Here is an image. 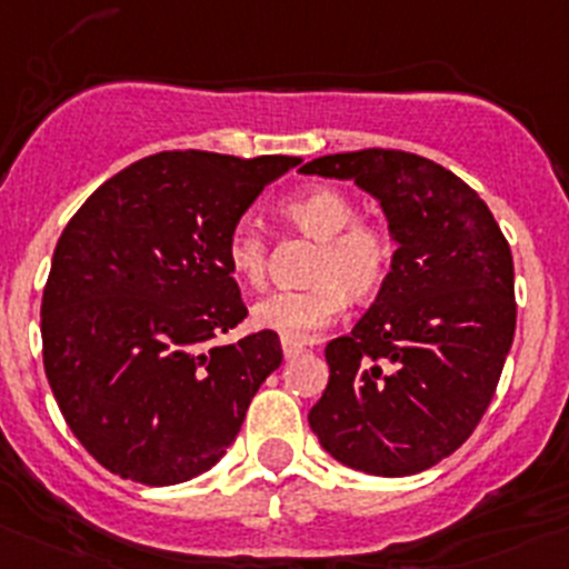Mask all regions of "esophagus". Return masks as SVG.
Returning <instances> with one entry per match:
<instances>
[{
  "label": "esophagus",
  "instance_id": "1",
  "mask_svg": "<svg viewBox=\"0 0 569 569\" xmlns=\"http://www.w3.org/2000/svg\"><path fill=\"white\" fill-rule=\"evenodd\" d=\"M281 351H284V357H288V360H293V357H299V355H305L307 351V346L301 343V340H281Z\"/></svg>",
  "mask_w": 569,
  "mask_h": 569
}]
</instances>
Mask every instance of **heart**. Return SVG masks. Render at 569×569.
<instances>
[{
    "label": "heart",
    "instance_id": "heart-1",
    "mask_svg": "<svg viewBox=\"0 0 569 569\" xmlns=\"http://www.w3.org/2000/svg\"><path fill=\"white\" fill-rule=\"evenodd\" d=\"M281 220L299 234L318 240L307 279L299 290H276L251 307L257 329L288 340H307L327 329L346 310V299L371 301L386 290L393 270V240L369 220H355V200L338 187H310L279 207ZM268 240L242 220L226 240V264L248 288L268 273Z\"/></svg>",
    "mask_w": 569,
    "mask_h": 569
}]
</instances>
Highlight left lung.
Listing matches in <instances>:
<instances>
[{
	"label": "left lung",
	"mask_w": 569,
	"mask_h": 569,
	"mask_svg": "<svg viewBox=\"0 0 569 569\" xmlns=\"http://www.w3.org/2000/svg\"><path fill=\"white\" fill-rule=\"evenodd\" d=\"M301 172L351 178L397 240L386 290L327 343L312 432L366 475L425 472L472 436L497 391L517 327L511 248L480 194L425 156L366 148Z\"/></svg>",
	"instance_id": "obj_1"
}]
</instances>
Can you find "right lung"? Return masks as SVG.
I'll return each instance as SVG.
<instances>
[{"label": "right lung", "instance_id": "right-lung-1", "mask_svg": "<svg viewBox=\"0 0 569 569\" xmlns=\"http://www.w3.org/2000/svg\"><path fill=\"white\" fill-rule=\"evenodd\" d=\"M296 156L167 150L108 178L74 212L41 299L44 371L69 430L108 472L172 486L212 469L279 335L212 343L248 316L226 240Z\"/></svg>", "mask_w": 569, "mask_h": 569}]
</instances>
